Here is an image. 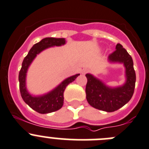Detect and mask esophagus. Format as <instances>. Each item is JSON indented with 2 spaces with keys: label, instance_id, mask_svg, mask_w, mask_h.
<instances>
[{
  "label": "esophagus",
  "instance_id": "obj_1",
  "mask_svg": "<svg viewBox=\"0 0 149 149\" xmlns=\"http://www.w3.org/2000/svg\"><path fill=\"white\" fill-rule=\"evenodd\" d=\"M87 72H88V69H86V68H83V69L81 70V74H85Z\"/></svg>",
  "mask_w": 149,
  "mask_h": 149
}]
</instances>
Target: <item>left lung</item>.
Returning <instances> with one entry per match:
<instances>
[{
	"label": "left lung",
	"instance_id": "8db88e82",
	"mask_svg": "<svg viewBox=\"0 0 149 149\" xmlns=\"http://www.w3.org/2000/svg\"><path fill=\"white\" fill-rule=\"evenodd\" d=\"M108 61L122 63L125 68L126 81L122 86L111 88L93 75L87 73L88 82L85 92L86 99L91 106L107 112H113L128 103L134 94L136 74L131 56L120 44L116 45V50L110 54Z\"/></svg>",
	"mask_w": 149,
	"mask_h": 149
}]
</instances>
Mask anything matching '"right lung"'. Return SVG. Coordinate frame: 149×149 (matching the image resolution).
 I'll return each instance as SVG.
<instances>
[{"instance_id":"obj_1","label":"right lung","mask_w":149,"mask_h":149,"mask_svg":"<svg viewBox=\"0 0 149 149\" xmlns=\"http://www.w3.org/2000/svg\"><path fill=\"white\" fill-rule=\"evenodd\" d=\"M66 43L65 38H45L36 44L30 49L22 62L19 72L18 80L21 97L23 100L34 111L40 113H48L59 110L64 104V91L70 83L73 82L79 74H76L67 78L56 88L46 94L34 96L29 94L26 88V72L32 61L38 53L50 47L61 46Z\"/></svg>"}]
</instances>
